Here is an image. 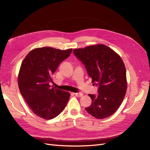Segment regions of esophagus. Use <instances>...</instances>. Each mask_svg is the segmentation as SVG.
Returning <instances> with one entry per match:
<instances>
[{"instance_id":"esophagus-1","label":"esophagus","mask_w":150,"mask_h":150,"mask_svg":"<svg viewBox=\"0 0 150 150\" xmlns=\"http://www.w3.org/2000/svg\"><path fill=\"white\" fill-rule=\"evenodd\" d=\"M74 94L75 96H77V97H81V96H83V94L81 93H75Z\"/></svg>"}]
</instances>
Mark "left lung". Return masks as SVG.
Returning <instances> with one entry per match:
<instances>
[{
	"instance_id": "left-lung-1",
	"label": "left lung",
	"mask_w": 150,
	"mask_h": 150,
	"mask_svg": "<svg viewBox=\"0 0 150 150\" xmlns=\"http://www.w3.org/2000/svg\"><path fill=\"white\" fill-rule=\"evenodd\" d=\"M74 56L82 62L97 94H89L92 103L86 108L89 114L98 119L110 116L116 111L126 93V72L121 57L103 44L74 49Z\"/></svg>"
}]
</instances>
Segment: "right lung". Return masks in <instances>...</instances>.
I'll return each mask as SVG.
<instances>
[{"mask_svg":"<svg viewBox=\"0 0 150 150\" xmlns=\"http://www.w3.org/2000/svg\"><path fill=\"white\" fill-rule=\"evenodd\" d=\"M72 49L62 51L50 47L34 49L22 62L18 85L21 94L35 115L51 120L64 110L70 94L50 86L61 63L70 56Z\"/></svg>","mask_w":150,"mask_h":150,"instance_id":"right-lung-1","label":"right lung"}]
</instances>
